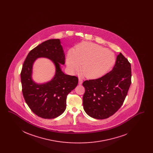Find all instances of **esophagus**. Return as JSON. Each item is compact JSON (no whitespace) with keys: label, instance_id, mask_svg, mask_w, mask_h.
<instances>
[{"label":"esophagus","instance_id":"1","mask_svg":"<svg viewBox=\"0 0 153 153\" xmlns=\"http://www.w3.org/2000/svg\"><path fill=\"white\" fill-rule=\"evenodd\" d=\"M82 80L81 78H79V84L81 85V84H82Z\"/></svg>","mask_w":153,"mask_h":153}]
</instances>
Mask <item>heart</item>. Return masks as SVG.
Wrapping results in <instances>:
<instances>
[{"mask_svg": "<svg viewBox=\"0 0 153 153\" xmlns=\"http://www.w3.org/2000/svg\"><path fill=\"white\" fill-rule=\"evenodd\" d=\"M115 63L114 53L97 44L83 42L69 52L66 64L71 72L81 71L88 79H97L109 72Z\"/></svg>", "mask_w": 153, "mask_h": 153, "instance_id": "heart-1", "label": "heart"}]
</instances>
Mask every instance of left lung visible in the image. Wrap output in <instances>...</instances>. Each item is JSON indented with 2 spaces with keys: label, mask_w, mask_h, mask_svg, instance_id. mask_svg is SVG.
I'll return each mask as SVG.
<instances>
[{
  "label": "left lung",
  "mask_w": 153,
  "mask_h": 153,
  "mask_svg": "<svg viewBox=\"0 0 153 153\" xmlns=\"http://www.w3.org/2000/svg\"><path fill=\"white\" fill-rule=\"evenodd\" d=\"M131 84V64L120 53L112 70L102 77L85 80L83 107L89 117L104 119L123 104Z\"/></svg>",
  "instance_id": "8db88e82"
}]
</instances>
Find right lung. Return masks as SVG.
Returning <instances> with one entry per match:
<instances>
[{
  "instance_id": "1",
  "label": "right lung",
  "mask_w": 153,
  "mask_h": 153,
  "mask_svg": "<svg viewBox=\"0 0 153 153\" xmlns=\"http://www.w3.org/2000/svg\"><path fill=\"white\" fill-rule=\"evenodd\" d=\"M51 59L56 66V74L50 82L36 84L32 79V65L36 58ZM65 54L59 39L46 41L30 51L21 73L22 93L25 102L37 116L54 119L66 109L67 95L78 84V78L64 74L60 64H65Z\"/></svg>"
}]
</instances>
